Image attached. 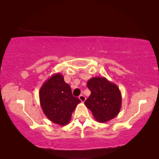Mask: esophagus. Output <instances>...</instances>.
I'll list each match as a JSON object with an SVG mask.
<instances>
[{
    "mask_svg": "<svg viewBox=\"0 0 159 159\" xmlns=\"http://www.w3.org/2000/svg\"><path fill=\"white\" fill-rule=\"evenodd\" d=\"M79 98L80 100L82 102H84L85 100V97L84 95H80L79 97Z\"/></svg>",
    "mask_w": 159,
    "mask_h": 159,
    "instance_id": "obj_1",
    "label": "esophagus"
}]
</instances>
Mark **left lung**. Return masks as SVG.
Listing matches in <instances>:
<instances>
[{"mask_svg": "<svg viewBox=\"0 0 159 159\" xmlns=\"http://www.w3.org/2000/svg\"><path fill=\"white\" fill-rule=\"evenodd\" d=\"M91 94L85 105L93 113L98 122L105 123L115 118L122 104L120 91L115 83L104 77H93L87 83Z\"/></svg>", "mask_w": 159, "mask_h": 159, "instance_id": "8db88e82", "label": "left lung"}]
</instances>
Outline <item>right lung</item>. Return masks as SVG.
<instances>
[{"label": "right lung", "instance_id": "right-lung-1", "mask_svg": "<svg viewBox=\"0 0 159 159\" xmlns=\"http://www.w3.org/2000/svg\"><path fill=\"white\" fill-rule=\"evenodd\" d=\"M39 99L44 114L50 121L60 125L68 124L71 114L80 100L72 95L71 88L62 75L50 77L39 91Z\"/></svg>", "mask_w": 159, "mask_h": 159}]
</instances>
